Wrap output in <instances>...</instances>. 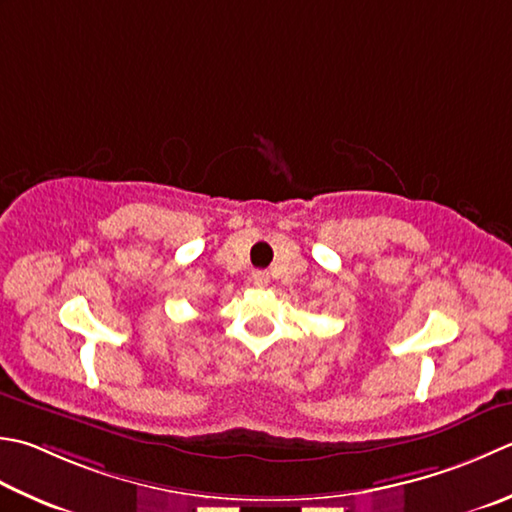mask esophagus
Returning a JSON list of instances; mask_svg holds the SVG:
<instances>
[{
	"mask_svg": "<svg viewBox=\"0 0 512 512\" xmlns=\"http://www.w3.org/2000/svg\"><path fill=\"white\" fill-rule=\"evenodd\" d=\"M268 282H270V275L266 273V270H255V273H253V284L257 288L268 286Z\"/></svg>",
	"mask_w": 512,
	"mask_h": 512,
	"instance_id": "34e87169",
	"label": "esophagus"
}]
</instances>
